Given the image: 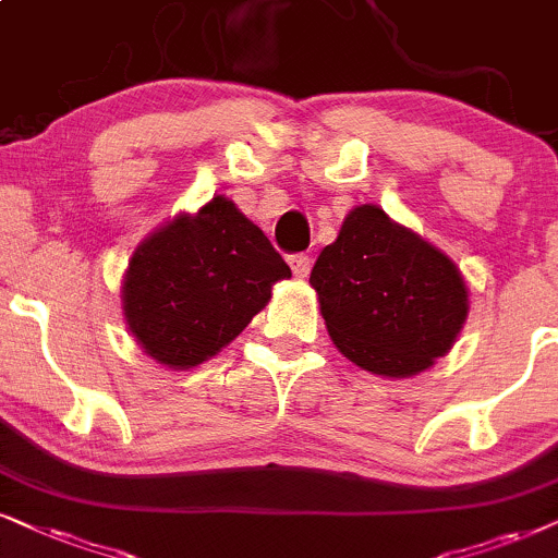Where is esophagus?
<instances>
[{"label":"esophagus","instance_id":"34e87169","mask_svg":"<svg viewBox=\"0 0 558 558\" xmlns=\"http://www.w3.org/2000/svg\"><path fill=\"white\" fill-rule=\"evenodd\" d=\"M288 265H291L295 278H306L312 272V257L308 255H291L288 257Z\"/></svg>","mask_w":558,"mask_h":558}]
</instances>
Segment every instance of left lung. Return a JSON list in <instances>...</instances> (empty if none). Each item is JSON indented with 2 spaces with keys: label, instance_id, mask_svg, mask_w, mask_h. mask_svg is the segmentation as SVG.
Listing matches in <instances>:
<instances>
[{
  "label": "left lung",
  "instance_id": "left-lung-1",
  "mask_svg": "<svg viewBox=\"0 0 558 558\" xmlns=\"http://www.w3.org/2000/svg\"><path fill=\"white\" fill-rule=\"evenodd\" d=\"M308 283L342 355L389 378L414 376L446 355L469 314L456 265L376 206L350 210Z\"/></svg>",
  "mask_w": 558,
  "mask_h": 558
}]
</instances>
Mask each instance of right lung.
Returning a JSON list of instances; mask_svg holds the SVG:
<instances>
[{
  "instance_id": "1",
  "label": "right lung",
  "mask_w": 558,
  "mask_h": 558,
  "mask_svg": "<svg viewBox=\"0 0 558 558\" xmlns=\"http://www.w3.org/2000/svg\"><path fill=\"white\" fill-rule=\"evenodd\" d=\"M291 267L229 197L180 216L133 255L123 280L129 329L154 361L190 368L227 348Z\"/></svg>"
}]
</instances>
